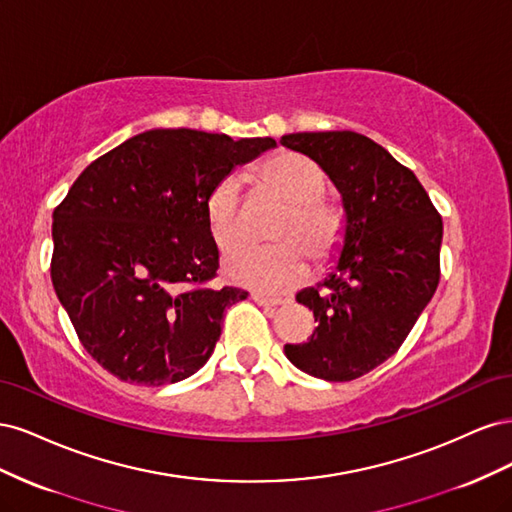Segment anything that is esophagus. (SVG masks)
I'll return each instance as SVG.
<instances>
[{"label": "esophagus", "mask_w": 512, "mask_h": 512, "mask_svg": "<svg viewBox=\"0 0 512 512\" xmlns=\"http://www.w3.org/2000/svg\"><path fill=\"white\" fill-rule=\"evenodd\" d=\"M252 299L258 305H265V307H275V305L286 303L284 297H273V294H265V292H252Z\"/></svg>", "instance_id": "34e87169"}]
</instances>
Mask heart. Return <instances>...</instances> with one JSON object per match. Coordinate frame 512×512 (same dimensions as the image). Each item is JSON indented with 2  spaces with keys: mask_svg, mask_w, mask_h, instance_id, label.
Here are the masks:
<instances>
[{
  "mask_svg": "<svg viewBox=\"0 0 512 512\" xmlns=\"http://www.w3.org/2000/svg\"><path fill=\"white\" fill-rule=\"evenodd\" d=\"M260 179L284 200V211L269 228L273 243L237 247L224 260L228 280L280 290L305 275V256L316 267L331 265L344 250L348 215L342 205L324 198L322 168L301 153L284 151L260 168ZM241 177L230 173L213 185L205 198V218L213 241L222 250L241 239Z\"/></svg>",
  "mask_w": 512,
  "mask_h": 512,
  "instance_id": "obj_1",
  "label": "heart"
}]
</instances>
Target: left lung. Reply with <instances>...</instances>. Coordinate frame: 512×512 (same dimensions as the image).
I'll use <instances>...</instances> for the list:
<instances>
[{
    "mask_svg": "<svg viewBox=\"0 0 512 512\" xmlns=\"http://www.w3.org/2000/svg\"><path fill=\"white\" fill-rule=\"evenodd\" d=\"M280 143L331 177L348 215L337 267L297 294L318 327L284 352L314 378L356 380L399 350L436 292L442 218L412 170L359 132H297Z\"/></svg>",
    "mask_w": 512,
    "mask_h": 512,
    "instance_id": "left-lung-1",
    "label": "left lung"
}]
</instances>
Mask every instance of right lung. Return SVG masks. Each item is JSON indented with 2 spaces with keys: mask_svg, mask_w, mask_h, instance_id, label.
Segmentation results:
<instances>
[{
  "mask_svg": "<svg viewBox=\"0 0 512 512\" xmlns=\"http://www.w3.org/2000/svg\"><path fill=\"white\" fill-rule=\"evenodd\" d=\"M275 147L188 128L149 130L91 162L53 211L51 280L83 348L123 382L160 386L203 367L226 307L209 190Z\"/></svg>",
  "mask_w": 512,
  "mask_h": 512,
  "instance_id": "add662e5",
  "label": "right lung"
}]
</instances>
